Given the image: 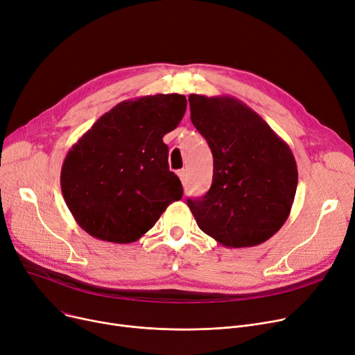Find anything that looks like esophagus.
<instances>
[{"mask_svg":"<svg viewBox=\"0 0 355 355\" xmlns=\"http://www.w3.org/2000/svg\"><path fill=\"white\" fill-rule=\"evenodd\" d=\"M178 177H180V180H181V182H182V184L187 182V170H181V171H178Z\"/></svg>","mask_w":355,"mask_h":355,"instance_id":"obj_1","label":"esophagus"}]
</instances>
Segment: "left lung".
<instances>
[{"label": "left lung", "instance_id": "8db88e82", "mask_svg": "<svg viewBox=\"0 0 355 355\" xmlns=\"http://www.w3.org/2000/svg\"><path fill=\"white\" fill-rule=\"evenodd\" d=\"M191 122L213 154L206 196L187 204L198 227L225 248H252L288 220L297 185L289 145L233 96L190 95Z\"/></svg>", "mask_w": 355, "mask_h": 355}]
</instances>
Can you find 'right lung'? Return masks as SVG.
Here are the masks:
<instances>
[{
  "mask_svg": "<svg viewBox=\"0 0 355 355\" xmlns=\"http://www.w3.org/2000/svg\"><path fill=\"white\" fill-rule=\"evenodd\" d=\"M187 99L178 93L118 103L67 153L60 174L78 225L110 243H132L154 227L182 185L168 166L162 138L175 129Z\"/></svg>",
  "mask_w": 355,
  "mask_h": 355,
  "instance_id": "right-lung-1",
  "label": "right lung"
}]
</instances>
